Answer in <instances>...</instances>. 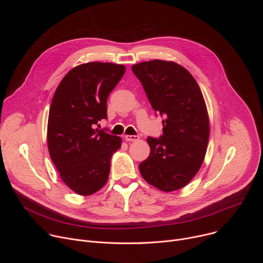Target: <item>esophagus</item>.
Segmentation results:
<instances>
[{"mask_svg":"<svg viewBox=\"0 0 263 263\" xmlns=\"http://www.w3.org/2000/svg\"><path fill=\"white\" fill-rule=\"evenodd\" d=\"M125 139H126V141H136L139 139V136L138 135H126Z\"/></svg>","mask_w":263,"mask_h":263,"instance_id":"obj_1","label":"esophagus"}]
</instances>
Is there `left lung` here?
Instances as JSON below:
<instances>
[{
	"label": "left lung",
	"instance_id": "obj_1",
	"mask_svg": "<svg viewBox=\"0 0 263 263\" xmlns=\"http://www.w3.org/2000/svg\"><path fill=\"white\" fill-rule=\"evenodd\" d=\"M147 100L162 120V135L148 136V157L139 164L142 178L163 192L182 189L200 170L209 139L202 91L183 66L163 60L132 66Z\"/></svg>",
	"mask_w": 263,
	"mask_h": 263
}]
</instances>
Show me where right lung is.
<instances>
[{"mask_svg":"<svg viewBox=\"0 0 263 263\" xmlns=\"http://www.w3.org/2000/svg\"><path fill=\"white\" fill-rule=\"evenodd\" d=\"M126 67L89 62L70 69L58 85L49 112L48 147L62 181L81 196L106 184L110 159L122 145L119 136L95 129L107 120V99Z\"/></svg>","mask_w":263,"mask_h":263,"instance_id":"1","label":"right lung"}]
</instances>
